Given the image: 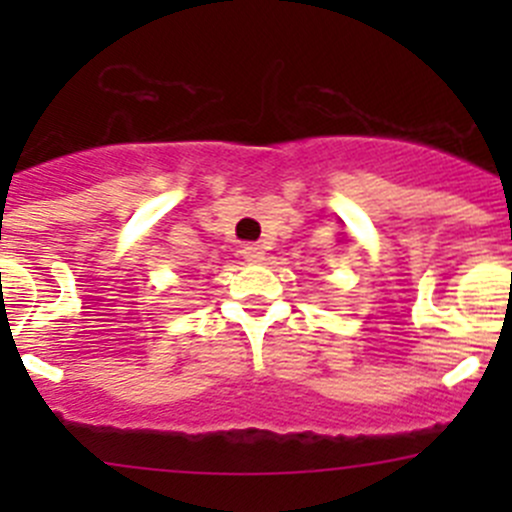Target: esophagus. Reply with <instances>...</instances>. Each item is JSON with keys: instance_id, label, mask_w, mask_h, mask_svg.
Returning a JSON list of instances; mask_svg holds the SVG:
<instances>
[{"instance_id": "obj_1", "label": "esophagus", "mask_w": 512, "mask_h": 512, "mask_svg": "<svg viewBox=\"0 0 512 512\" xmlns=\"http://www.w3.org/2000/svg\"><path fill=\"white\" fill-rule=\"evenodd\" d=\"M240 255L245 257L247 262H262V260H265V250H262V245H255V242H247V245H242Z\"/></svg>"}]
</instances>
